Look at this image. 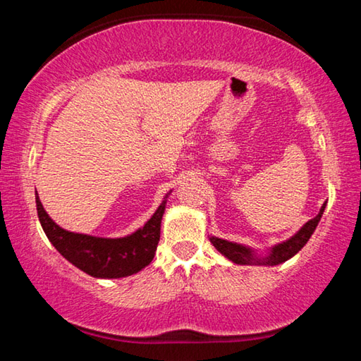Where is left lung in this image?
<instances>
[{"mask_svg":"<svg viewBox=\"0 0 361 361\" xmlns=\"http://www.w3.org/2000/svg\"><path fill=\"white\" fill-rule=\"evenodd\" d=\"M326 202L322 205L319 215L310 219V221L305 223L301 229H299L295 235H291L290 239H286L280 243H276L271 248H267L266 253L259 255L255 248L242 245V243L237 242H229L224 239H219V237L210 235L209 239L213 243L219 253L224 255L229 261L235 262V264L242 266H277L282 264V262L288 261L293 258L299 250H301L307 240L312 237L314 231L317 226H319L323 212H325Z\"/></svg>","mask_w":361,"mask_h":361,"instance_id":"left-lung-1","label":"left lung"}]
</instances>
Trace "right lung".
Masks as SVG:
<instances>
[{
	"mask_svg": "<svg viewBox=\"0 0 361 361\" xmlns=\"http://www.w3.org/2000/svg\"><path fill=\"white\" fill-rule=\"evenodd\" d=\"M170 192L166 194L154 215L142 228L133 231L129 235L114 237V239L60 228L47 215L38 192H35V199L42 231L66 261L95 279H122L140 272L154 258L159 237H161L162 216Z\"/></svg>",
	"mask_w": 361,
	"mask_h": 361,
	"instance_id": "right-lung-1",
	"label": "right lung"
}]
</instances>
